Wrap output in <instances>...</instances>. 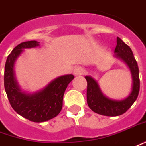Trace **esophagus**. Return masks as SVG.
I'll use <instances>...</instances> for the list:
<instances>
[{
	"mask_svg": "<svg viewBox=\"0 0 146 146\" xmlns=\"http://www.w3.org/2000/svg\"><path fill=\"white\" fill-rule=\"evenodd\" d=\"M73 73H74V75H76V76H78V75H82V74L84 73V70L82 67L78 66V67L75 68V70H74V71H73Z\"/></svg>",
	"mask_w": 146,
	"mask_h": 146,
	"instance_id": "1",
	"label": "esophagus"
}]
</instances>
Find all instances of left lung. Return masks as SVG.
<instances>
[{"label": "left lung", "instance_id": "8db88e82", "mask_svg": "<svg viewBox=\"0 0 146 146\" xmlns=\"http://www.w3.org/2000/svg\"><path fill=\"white\" fill-rule=\"evenodd\" d=\"M115 57L123 60L130 68L132 76V90L130 95L123 100L109 99L102 93L98 83L90 76H86L87 80V103L92 111L105 116H119L124 114L137 100L140 89L139 70L133 52L129 46L117 38L115 49Z\"/></svg>", "mask_w": 146, "mask_h": 146}]
</instances>
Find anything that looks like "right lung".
<instances>
[{
  "mask_svg": "<svg viewBox=\"0 0 146 146\" xmlns=\"http://www.w3.org/2000/svg\"><path fill=\"white\" fill-rule=\"evenodd\" d=\"M39 46L38 42H24L16 46L8 56L5 66L4 84L9 103L14 111L35 123H42L54 118L62 108L63 96L68 84L73 80L72 74L52 80L46 87L33 94L22 92L14 75V65L23 49Z\"/></svg>",
  "mask_w": 146,
  "mask_h": 146,
  "instance_id": "right-lung-1",
  "label": "right lung"
}]
</instances>
